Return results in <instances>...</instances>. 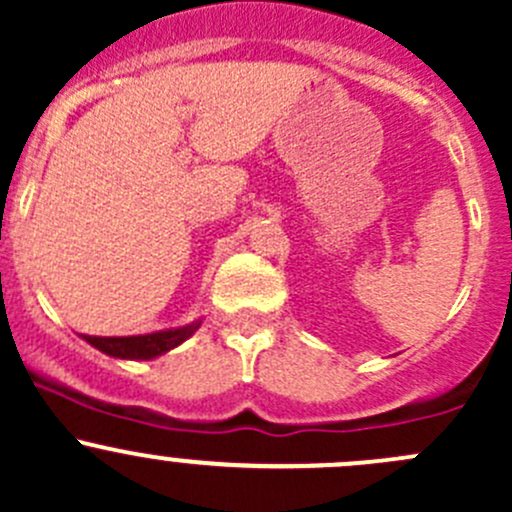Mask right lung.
Returning <instances> with one entry per match:
<instances>
[{"mask_svg":"<svg viewBox=\"0 0 512 512\" xmlns=\"http://www.w3.org/2000/svg\"><path fill=\"white\" fill-rule=\"evenodd\" d=\"M200 327V319L185 324L178 329H165V332L138 334V337H84L98 352L116 356V359H156V356L170 352L185 339L193 337Z\"/></svg>","mask_w":512,"mask_h":512,"instance_id":"obj_1","label":"right lung"}]
</instances>
